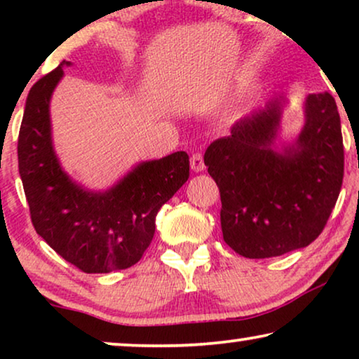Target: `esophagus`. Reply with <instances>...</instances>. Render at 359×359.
Here are the masks:
<instances>
[{
	"instance_id": "obj_1",
	"label": "esophagus",
	"mask_w": 359,
	"mask_h": 359,
	"mask_svg": "<svg viewBox=\"0 0 359 359\" xmlns=\"http://www.w3.org/2000/svg\"><path fill=\"white\" fill-rule=\"evenodd\" d=\"M191 168H193V171H196V173H199V171H204L205 165H204L203 155L194 154L193 156H191Z\"/></svg>"
}]
</instances>
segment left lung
Listing matches in <instances>:
<instances>
[{
    "mask_svg": "<svg viewBox=\"0 0 359 359\" xmlns=\"http://www.w3.org/2000/svg\"><path fill=\"white\" fill-rule=\"evenodd\" d=\"M284 96L235 122L204 163L220 191L225 243L245 258H271L311 245L325 227L343 183L340 114L332 95H309L304 126L279 137Z\"/></svg>",
    "mask_w": 359,
    "mask_h": 359,
    "instance_id": "left-lung-1",
    "label": "left lung"
}]
</instances>
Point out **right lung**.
Returning <instances> with one entry per match:
<instances>
[{
	"label": "right lung",
	"mask_w": 359,
	"mask_h": 359,
	"mask_svg": "<svg viewBox=\"0 0 359 359\" xmlns=\"http://www.w3.org/2000/svg\"><path fill=\"white\" fill-rule=\"evenodd\" d=\"M63 60L29 91L18 140L19 175L36 232L83 273L130 268L154 238L161 205L189 178V156L175 151L137 163L111 186L95 191L63 170L53 149L50 100Z\"/></svg>",
	"instance_id": "1"
}]
</instances>
